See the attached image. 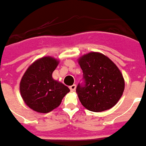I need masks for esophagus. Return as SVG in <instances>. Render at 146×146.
I'll list each match as a JSON object with an SVG mask.
<instances>
[{
  "label": "esophagus",
  "mask_w": 146,
  "mask_h": 146,
  "mask_svg": "<svg viewBox=\"0 0 146 146\" xmlns=\"http://www.w3.org/2000/svg\"><path fill=\"white\" fill-rule=\"evenodd\" d=\"M69 90H71V91H74V90H76V85H72V86H69Z\"/></svg>",
  "instance_id": "obj_1"
}]
</instances>
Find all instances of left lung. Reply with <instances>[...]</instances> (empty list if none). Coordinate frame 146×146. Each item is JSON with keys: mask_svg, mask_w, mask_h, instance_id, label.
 <instances>
[{"mask_svg": "<svg viewBox=\"0 0 146 146\" xmlns=\"http://www.w3.org/2000/svg\"><path fill=\"white\" fill-rule=\"evenodd\" d=\"M83 82L76 91L82 106L93 112L110 110L122 96L125 81L117 65L105 55L90 52L81 57Z\"/></svg>", "mask_w": 146, "mask_h": 146, "instance_id": "left-lung-1", "label": "left lung"}]
</instances>
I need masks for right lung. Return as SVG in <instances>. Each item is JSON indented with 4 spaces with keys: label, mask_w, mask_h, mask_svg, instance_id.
Instances as JSON below:
<instances>
[{
    "label": "right lung",
    "mask_w": 146,
    "mask_h": 146,
    "mask_svg": "<svg viewBox=\"0 0 146 146\" xmlns=\"http://www.w3.org/2000/svg\"><path fill=\"white\" fill-rule=\"evenodd\" d=\"M58 61L50 56L36 60L26 70L20 83L21 97L28 106L38 113H48L60 106L69 89L53 80Z\"/></svg>",
    "instance_id": "right-lung-1"
}]
</instances>
